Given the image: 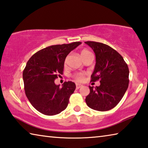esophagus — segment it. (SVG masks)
Here are the masks:
<instances>
[{"label":"esophagus","mask_w":148,"mask_h":148,"mask_svg":"<svg viewBox=\"0 0 148 148\" xmlns=\"http://www.w3.org/2000/svg\"><path fill=\"white\" fill-rule=\"evenodd\" d=\"M82 87V85H81V84H76V87L77 89H79L80 87Z\"/></svg>","instance_id":"34e87169"}]
</instances>
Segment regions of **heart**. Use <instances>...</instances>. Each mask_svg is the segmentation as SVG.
I'll list each match as a JSON object with an SVG mask.
<instances>
[{
    "label": "heart",
    "instance_id": "b5f03b06",
    "mask_svg": "<svg viewBox=\"0 0 148 148\" xmlns=\"http://www.w3.org/2000/svg\"><path fill=\"white\" fill-rule=\"evenodd\" d=\"M89 53H91L89 51V50L86 49H84L82 50V51H81V56H82V57H83L85 56H86V55L89 54ZM74 77L77 80V81L82 82V81H84V79L85 74H84V73L76 74L74 75Z\"/></svg>",
    "mask_w": 148,
    "mask_h": 148
}]
</instances>
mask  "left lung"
Wrapping results in <instances>:
<instances>
[{
  "instance_id": "8db88e82",
  "label": "left lung",
  "mask_w": 148,
  "mask_h": 148,
  "mask_svg": "<svg viewBox=\"0 0 148 148\" xmlns=\"http://www.w3.org/2000/svg\"><path fill=\"white\" fill-rule=\"evenodd\" d=\"M85 43L91 47L96 56L91 81L100 80L101 83L95 88L89 86L86 104L97 111H108L119 103L128 88V65L118 52L108 45L92 41Z\"/></svg>"
}]
</instances>
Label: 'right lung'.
<instances>
[{
  "label": "right lung",
  "instance_id": "1",
  "mask_svg": "<svg viewBox=\"0 0 148 148\" xmlns=\"http://www.w3.org/2000/svg\"><path fill=\"white\" fill-rule=\"evenodd\" d=\"M81 44L75 42L47 47L34 53L27 62L23 72L25 92L32 106L40 113L53 116L68 106L76 84L65 82L60 88L54 81L63 73L66 56Z\"/></svg>",
  "mask_w": 148,
  "mask_h": 148
}]
</instances>
